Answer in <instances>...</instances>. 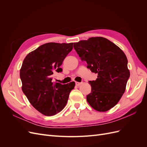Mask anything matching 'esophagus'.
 <instances>
[{
	"instance_id": "esophagus-1",
	"label": "esophagus",
	"mask_w": 147,
	"mask_h": 147,
	"mask_svg": "<svg viewBox=\"0 0 147 147\" xmlns=\"http://www.w3.org/2000/svg\"><path fill=\"white\" fill-rule=\"evenodd\" d=\"M82 83H80V82H75V84H76V86H80V85H81V84H82Z\"/></svg>"
}]
</instances>
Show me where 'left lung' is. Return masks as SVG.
Returning <instances> with one entry per match:
<instances>
[{
    "instance_id": "8db88e82",
    "label": "left lung",
    "mask_w": 147,
    "mask_h": 147,
    "mask_svg": "<svg viewBox=\"0 0 147 147\" xmlns=\"http://www.w3.org/2000/svg\"><path fill=\"white\" fill-rule=\"evenodd\" d=\"M77 54L88 64L96 80L90 81L91 91L86 100L99 112H106L117 105L126 90L130 76L127 59L115 43L104 37H91L74 43Z\"/></svg>"
}]
</instances>
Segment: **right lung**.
Instances as JSON below:
<instances>
[{
  "mask_svg": "<svg viewBox=\"0 0 147 147\" xmlns=\"http://www.w3.org/2000/svg\"><path fill=\"white\" fill-rule=\"evenodd\" d=\"M73 43L50 42L40 46L26 56L20 69L22 91L34 107L46 116L60 112L65 106L74 82L66 84L52 81L54 72L72 50Z\"/></svg>",
  "mask_w": 147,
  "mask_h": 147,
  "instance_id": "obj_1",
  "label": "right lung"
}]
</instances>
